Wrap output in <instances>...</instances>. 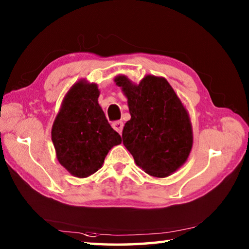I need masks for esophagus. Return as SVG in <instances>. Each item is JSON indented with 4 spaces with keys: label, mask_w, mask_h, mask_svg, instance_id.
Segmentation results:
<instances>
[{
    "label": "esophagus",
    "mask_w": 249,
    "mask_h": 249,
    "mask_svg": "<svg viewBox=\"0 0 249 249\" xmlns=\"http://www.w3.org/2000/svg\"><path fill=\"white\" fill-rule=\"evenodd\" d=\"M112 126H113V128L115 129L116 132H118V133H122V129H123V122L122 121H116V122H114V123L112 124Z\"/></svg>",
    "instance_id": "esophagus-1"
}]
</instances>
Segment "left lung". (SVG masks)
<instances>
[{"instance_id":"1","label":"left lung","mask_w":249,"mask_h":249,"mask_svg":"<svg viewBox=\"0 0 249 249\" xmlns=\"http://www.w3.org/2000/svg\"><path fill=\"white\" fill-rule=\"evenodd\" d=\"M127 97L131 120L123 128V144L137 166L154 177H167L188 159L193 129L188 113L164 77L146 75L134 84L115 77Z\"/></svg>"}]
</instances>
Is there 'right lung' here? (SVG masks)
<instances>
[{
	"label": "right lung",
	"mask_w": 249,
	"mask_h": 249,
	"mask_svg": "<svg viewBox=\"0 0 249 249\" xmlns=\"http://www.w3.org/2000/svg\"><path fill=\"white\" fill-rule=\"evenodd\" d=\"M95 83L78 81L70 89L52 126L57 160L75 177L85 178L102 167L113 146L121 144L98 104Z\"/></svg>",
	"instance_id": "1"
}]
</instances>
